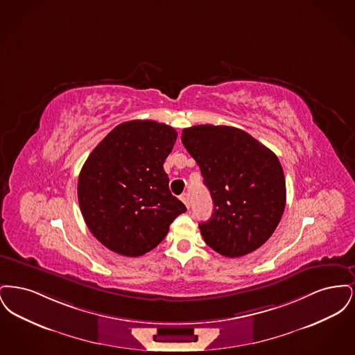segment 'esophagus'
I'll return each mask as SVG.
<instances>
[{
  "label": "esophagus",
  "mask_w": 355,
  "mask_h": 355,
  "mask_svg": "<svg viewBox=\"0 0 355 355\" xmlns=\"http://www.w3.org/2000/svg\"><path fill=\"white\" fill-rule=\"evenodd\" d=\"M181 201L185 203L186 207H187V209L190 207V202H189V194H187V193H184V194H181Z\"/></svg>",
  "instance_id": "34e87169"
}]
</instances>
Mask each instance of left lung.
I'll list each match as a JSON object with an SVG mask.
<instances>
[{"mask_svg": "<svg viewBox=\"0 0 355 355\" xmlns=\"http://www.w3.org/2000/svg\"><path fill=\"white\" fill-rule=\"evenodd\" d=\"M181 139L198 164L214 203L211 218L200 223L205 242L229 258L261 248L277 229L286 205L278 157L233 126L186 128Z\"/></svg>", "mask_w": 355, "mask_h": 355, "instance_id": "8db88e82", "label": "left lung"}]
</instances>
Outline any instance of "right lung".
I'll use <instances>...</instances> for the list:
<instances>
[{
    "label": "right lung",
    "instance_id": "add662e5",
    "mask_svg": "<svg viewBox=\"0 0 355 355\" xmlns=\"http://www.w3.org/2000/svg\"><path fill=\"white\" fill-rule=\"evenodd\" d=\"M175 139L169 125L135 119L116 126L87 157L78 177L80 209L92 234L112 252H150L185 213L164 170Z\"/></svg>",
    "mask_w": 355,
    "mask_h": 355
}]
</instances>
